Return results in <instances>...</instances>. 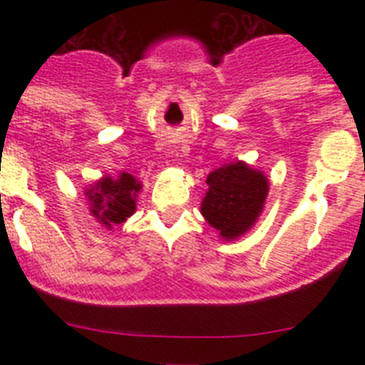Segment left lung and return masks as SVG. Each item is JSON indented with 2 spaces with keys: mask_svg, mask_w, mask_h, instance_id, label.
<instances>
[{
  "mask_svg": "<svg viewBox=\"0 0 365 365\" xmlns=\"http://www.w3.org/2000/svg\"><path fill=\"white\" fill-rule=\"evenodd\" d=\"M201 214L222 241H235L259 219L269 195V179L245 160L225 164L206 177Z\"/></svg>",
  "mask_w": 365,
  "mask_h": 365,
  "instance_id": "8db88e82",
  "label": "left lung"
}]
</instances>
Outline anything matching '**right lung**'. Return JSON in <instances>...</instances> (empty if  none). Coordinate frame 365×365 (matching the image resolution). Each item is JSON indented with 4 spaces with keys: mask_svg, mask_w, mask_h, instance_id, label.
<instances>
[{
    "mask_svg": "<svg viewBox=\"0 0 365 365\" xmlns=\"http://www.w3.org/2000/svg\"><path fill=\"white\" fill-rule=\"evenodd\" d=\"M143 190V182L128 172L117 177L104 175L89 185L83 192L93 217L108 230L122 225L137 210V195Z\"/></svg>",
    "mask_w": 365,
    "mask_h": 365,
    "instance_id": "add662e5",
    "label": "right lung"
}]
</instances>
